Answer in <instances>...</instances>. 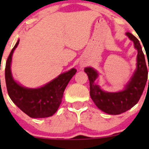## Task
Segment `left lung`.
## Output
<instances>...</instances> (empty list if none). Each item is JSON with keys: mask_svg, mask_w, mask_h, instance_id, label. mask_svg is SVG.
I'll use <instances>...</instances> for the list:
<instances>
[{"mask_svg": "<svg viewBox=\"0 0 149 149\" xmlns=\"http://www.w3.org/2000/svg\"><path fill=\"white\" fill-rule=\"evenodd\" d=\"M126 35L134 43L135 47L138 49V55L137 70L130 82L126 85L124 91L116 93L102 91L99 86L94 84V81L98 76L97 72L91 68L84 69L89 80V93L91 99L99 109L109 115L123 113L139 102L148 79V66L146 63L145 56L139 40L130 32L126 33Z\"/></svg>", "mask_w": 149, "mask_h": 149, "instance_id": "obj_1", "label": "left lung"}]
</instances>
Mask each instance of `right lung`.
Instances as JSON below:
<instances>
[{"label":"right lung","instance_id":"obj_1","mask_svg":"<svg viewBox=\"0 0 149 149\" xmlns=\"http://www.w3.org/2000/svg\"><path fill=\"white\" fill-rule=\"evenodd\" d=\"M19 40L10 51L6 61L5 79L8 96L13 102L32 118H44L55 113L62 102L65 87L77 70L72 68L39 88H27L18 84L10 72L12 55Z\"/></svg>","mask_w":149,"mask_h":149}]
</instances>
